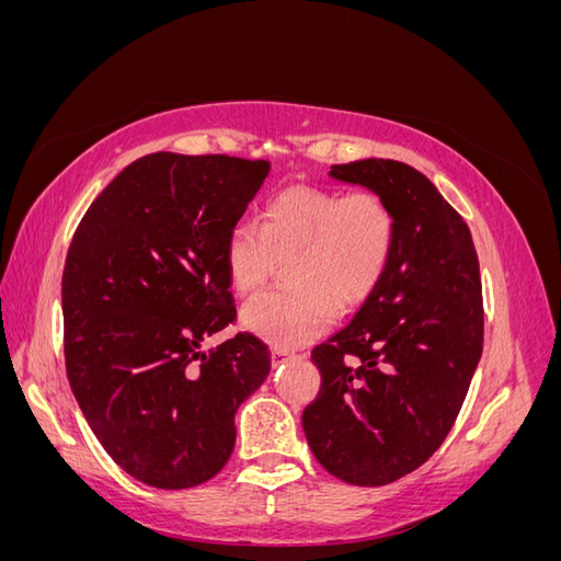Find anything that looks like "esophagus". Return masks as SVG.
Returning <instances> with one entry per match:
<instances>
[{
  "mask_svg": "<svg viewBox=\"0 0 561 561\" xmlns=\"http://www.w3.org/2000/svg\"><path fill=\"white\" fill-rule=\"evenodd\" d=\"M290 358H295L293 351H285V348H274V351H271V363H274V365H280V363L290 360Z\"/></svg>",
  "mask_w": 561,
  "mask_h": 561,
  "instance_id": "esophagus-1",
  "label": "esophagus"
}]
</instances>
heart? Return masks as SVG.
Wrapping results in <instances>:
<instances>
[{
  "label": "heart",
  "mask_w": 561,
  "mask_h": 561,
  "mask_svg": "<svg viewBox=\"0 0 561 561\" xmlns=\"http://www.w3.org/2000/svg\"><path fill=\"white\" fill-rule=\"evenodd\" d=\"M396 248V213L377 192L285 186L268 198L260 227L236 225L225 243L231 287L248 295L278 262L287 293H264L241 311V325L276 346H301L377 293Z\"/></svg>",
  "instance_id": "1"
}]
</instances>
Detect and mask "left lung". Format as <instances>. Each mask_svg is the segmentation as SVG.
<instances>
[{
	"mask_svg": "<svg viewBox=\"0 0 561 561\" xmlns=\"http://www.w3.org/2000/svg\"><path fill=\"white\" fill-rule=\"evenodd\" d=\"M396 213L377 293L311 351L320 390L301 426L318 463L358 486L416 470L461 412L484 342L480 262L463 217L416 168L390 159L332 165Z\"/></svg>",
	"mask_w": 561,
	"mask_h": 561,
	"instance_id": "1",
	"label": "left lung"
}]
</instances>
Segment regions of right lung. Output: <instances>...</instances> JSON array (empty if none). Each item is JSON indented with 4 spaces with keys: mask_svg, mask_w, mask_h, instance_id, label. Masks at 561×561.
Returning <instances> with one entry per match:
<instances>
[{
    "mask_svg": "<svg viewBox=\"0 0 561 561\" xmlns=\"http://www.w3.org/2000/svg\"><path fill=\"white\" fill-rule=\"evenodd\" d=\"M268 168L147 154L91 203L67 250V379L112 461L149 486L215 478L236 445V410L271 369L250 332L201 351L236 320L225 243Z\"/></svg>",
    "mask_w": 561,
    "mask_h": 561,
    "instance_id": "right-lung-1",
    "label": "right lung"
}]
</instances>
